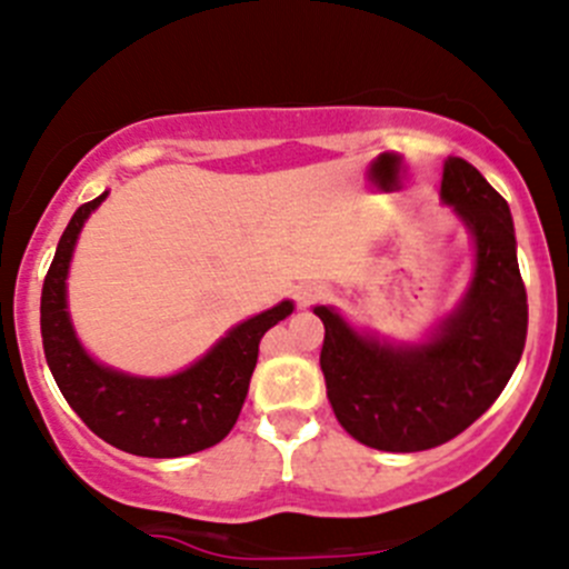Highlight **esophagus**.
<instances>
[{
  "instance_id": "1",
  "label": "esophagus",
  "mask_w": 569,
  "mask_h": 569,
  "mask_svg": "<svg viewBox=\"0 0 569 569\" xmlns=\"http://www.w3.org/2000/svg\"><path fill=\"white\" fill-rule=\"evenodd\" d=\"M322 297H325V289H322V286H317V283H300L295 289V300H297V306H300V308L313 306V302H319Z\"/></svg>"
}]
</instances>
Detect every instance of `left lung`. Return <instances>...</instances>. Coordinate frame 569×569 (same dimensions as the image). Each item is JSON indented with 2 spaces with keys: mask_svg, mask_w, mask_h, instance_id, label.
<instances>
[{
  "mask_svg": "<svg viewBox=\"0 0 569 569\" xmlns=\"http://www.w3.org/2000/svg\"><path fill=\"white\" fill-rule=\"evenodd\" d=\"M442 202L472 236L476 263L459 306L419 345L356 330L336 308L319 367L336 419L352 439L386 453H417L467 431L500 397L526 347L528 297L509 202L465 158H448Z\"/></svg>",
  "mask_w": 569,
  "mask_h": 569,
  "instance_id": "8db88e82",
  "label": "left lung"
}]
</instances>
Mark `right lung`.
<instances>
[{
  "label": "right lung",
  "mask_w": 569,
  "mask_h": 569,
  "mask_svg": "<svg viewBox=\"0 0 569 569\" xmlns=\"http://www.w3.org/2000/svg\"><path fill=\"white\" fill-rule=\"evenodd\" d=\"M108 197L86 202L66 224L41 291V336L52 378L77 417L113 448L147 459H178L213 448L244 406L263 333L295 311L283 300L230 328L183 372L138 378L88 356L66 302V278L86 219Z\"/></svg>",
  "instance_id": "obj_1"
}]
</instances>
